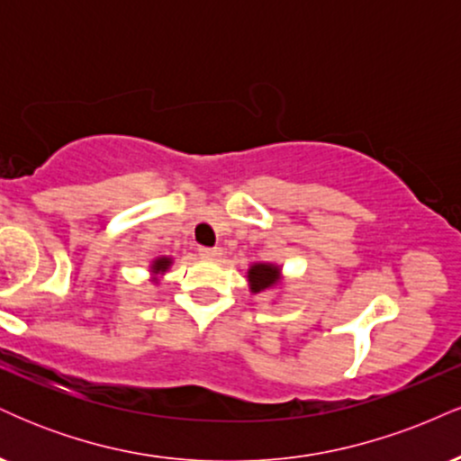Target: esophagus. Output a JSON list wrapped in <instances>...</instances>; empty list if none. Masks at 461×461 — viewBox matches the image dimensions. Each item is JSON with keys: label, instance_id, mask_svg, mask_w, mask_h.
<instances>
[{"label": "esophagus", "instance_id": "obj_1", "mask_svg": "<svg viewBox=\"0 0 461 461\" xmlns=\"http://www.w3.org/2000/svg\"><path fill=\"white\" fill-rule=\"evenodd\" d=\"M199 256L205 258V260H221V258H223V249L221 247H201Z\"/></svg>", "mask_w": 461, "mask_h": 461}]
</instances>
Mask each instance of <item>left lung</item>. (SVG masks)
Segmentation results:
<instances>
[{
	"instance_id": "1",
	"label": "left lung",
	"mask_w": 461,
	"mask_h": 461,
	"mask_svg": "<svg viewBox=\"0 0 461 461\" xmlns=\"http://www.w3.org/2000/svg\"><path fill=\"white\" fill-rule=\"evenodd\" d=\"M249 279V290L253 294H260L264 290L273 288L282 279V268L275 267V264H253L247 271Z\"/></svg>"
}]
</instances>
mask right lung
<instances>
[{
    "label": "right lung",
    "mask_w": 461,
    "mask_h": 461,
    "mask_svg": "<svg viewBox=\"0 0 461 461\" xmlns=\"http://www.w3.org/2000/svg\"><path fill=\"white\" fill-rule=\"evenodd\" d=\"M171 264H173L171 258H158V260H153V264H151V275H153V279H156L158 275L167 273V268L171 267Z\"/></svg>",
    "instance_id": "right-lung-1"
}]
</instances>
